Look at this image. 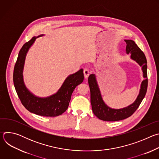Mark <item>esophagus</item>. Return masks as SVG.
<instances>
[{
  "label": "esophagus",
  "mask_w": 159,
  "mask_h": 159,
  "mask_svg": "<svg viewBox=\"0 0 159 159\" xmlns=\"http://www.w3.org/2000/svg\"><path fill=\"white\" fill-rule=\"evenodd\" d=\"M83 72H84V77L85 78H87L89 77V70L87 69H86V68H85V69H84Z\"/></svg>",
  "instance_id": "34e87169"
}]
</instances>
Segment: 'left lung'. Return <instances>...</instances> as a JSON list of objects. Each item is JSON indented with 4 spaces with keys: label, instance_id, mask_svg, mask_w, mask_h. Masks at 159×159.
Instances as JSON below:
<instances>
[{
    "label": "left lung",
    "instance_id": "left-lung-1",
    "mask_svg": "<svg viewBox=\"0 0 159 159\" xmlns=\"http://www.w3.org/2000/svg\"><path fill=\"white\" fill-rule=\"evenodd\" d=\"M126 53L131 54V58L137 61L141 66L145 79L142 81L140 93L135 101L128 107L115 109L108 107L103 101L94 74H90L88 78L90 91V102L94 114L100 120L106 121H116L131 116L136 111L145 98L148 86L147 61L144 53L134 41L125 39Z\"/></svg>",
    "mask_w": 159,
    "mask_h": 159
}]
</instances>
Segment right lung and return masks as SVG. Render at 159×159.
I'll list each match as a JSON object with an SVG mask.
<instances>
[{
	"mask_svg": "<svg viewBox=\"0 0 159 159\" xmlns=\"http://www.w3.org/2000/svg\"><path fill=\"white\" fill-rule=\"evenodd\" d=\"M42 36L43 34L33 37L20 50L14 69L13 81L17 96L22 104L27 110L37 115L55 117L61 115L69 107L75 88L84 80L83 69L68 77L58 91L50 97L41 98L31 93L24 84L22 71L29 48L37 38Z\"/></svg>",
	"mask_w": 159,
	"mask_h": 159,
	"instance_id": "right-lung-1",
	"label": "right lung"
}]
</instances>
